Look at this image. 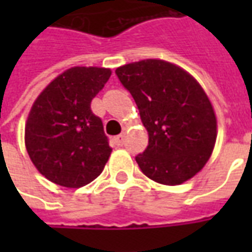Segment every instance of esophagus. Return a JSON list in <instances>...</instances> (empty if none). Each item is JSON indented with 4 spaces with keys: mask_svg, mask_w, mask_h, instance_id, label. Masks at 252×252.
Here are the masks:
<instances>
[{
    "mask_svg": "<svg viewBox=\"0 0 252 252\" xmlns=\"http://www.w3.org/2000/svg\"><path fill=\"white\" fill-rule=\"evenodd\" d=\"M115 144L117 147H121L124 144V135H119L115 137Z\"/></svg>",
    "mask_w": 252,
    "mask_h": 252,
    "instance_id": "obj_1",
    "label": "esophagus"
}]
</instances>
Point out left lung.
Segmentation results:
<instances>
[{"label": "left lung", "mask_w": 252, "mask_h": 252, "mask_svg": "<svg viewBox=\"0 0 252 252\" xmlns=\"http://www.w3.org/2000/svg\"><path fill=\"white\" fill-rule=\"evenodd\" d=\"M132 94L148 146L136 162L144 175L175 186L193 178L209 160L217 119L205 90L193 75L162 59H143L116 68Z\"/></svg>", "instance_id": "left-lung-1"}]
</instances>
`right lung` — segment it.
Returning <instances> with one entry per match:
<instances>
[{"label":"right lung","instance_id":"add662e5","mask_svg":"<svg viewBox=\"0 0 252 252\" xmlns=\"http://www.w3.org/2000/svg\"><path fill=\"white\" fill-rule=\"evenodd\" d=\"M110 74L105 67H71L52 79L32 104L25 148L48 181L77 189L102 173L112 148L90 104Z\"/></svg>","mask_w":252,"mask_h":252}]
</instances>
